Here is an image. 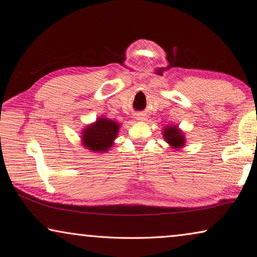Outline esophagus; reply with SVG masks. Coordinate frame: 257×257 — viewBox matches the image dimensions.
I'll list each match as a JSON object with an SVG mask.
<instances>
[{"mask_svg":"<svg viewBox=\"0 0 257 257\" xmlns=\"http://www.w3.org/2000/svg\"><path fill=\"white\" fill-rule=\"evenodd\" d=\"M136 120H138V121H145L146 116L144 113H138L136 114Z\"/></svg>","mask_w":257,"mask_h":257,"instance_id":"34e87169","label":"esophagus"}]
</instances>
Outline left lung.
I'll use <instances>...</instances> for the list:
<instances>
[{
	"instance_id": "8db88e82",
	"label": "left lung",
	"mask_w": 257,
	"mask_h": 257,
	"mask_svg": "<svg viewBox=\"0 0 257 257\" xmlns=\"http://www.w3.org/2000/svg\"><path fill=\"white\" fill-rule=\"evenodd\" d=\"M163 138H165L167 143L176 150L183 148L185 144L184 135L181 130L178 128V125H167V127L163 129Z\"/></svg>"
}]
</instances>
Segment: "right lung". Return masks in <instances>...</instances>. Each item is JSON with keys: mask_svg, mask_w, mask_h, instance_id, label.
Returning <instances> with one entry per match:
<instances>
[{"mask_svg": "<svg viewBox=\"0 0 257 257\" xmlns=\"http://www.w3.org/2000/svg\"><path fill=\"white\" fill-rule=\"evenodd\" d=\"M119 123L107 118H98L81 133V143L92 152H106L112 147L119 132Z\"/></svg>", "mask_w": 257, "mask_h": 257, "instance_id": "add662e5", "label": "right lung"}]
</instances>
